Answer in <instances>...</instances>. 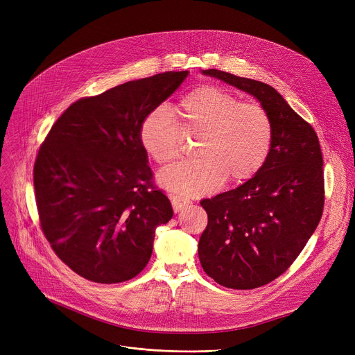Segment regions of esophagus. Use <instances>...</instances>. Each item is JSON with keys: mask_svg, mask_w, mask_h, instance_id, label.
<instances>
[{"mask_svg": "<svg viewBox=\"0 0 355 355\" xmlns=\"http://www.w3.org/2000/svg\"><path fill=\"white\" fill-rule=\"evenodd\" d=\"M170 200H171V204H173V209L175 213H180L181 210H184L187 206H190V201L189 200H184L181 197H177V196H170Z\"/></svg>", "mask_w": 355, "mask_h": 355, "instance_id": "esophagus-1", "label": "esophagus"}]
</instances>
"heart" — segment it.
Returning a JSON list of instances; mask_svg holds the SVG:
<instances>
[{
	"instance_id": "1",
	"label": "heart",
	"mask_w": 355,
	"mask_h": 355,
	"mask_svg": "<svg viewBox=\"0 0 355 355\" xmlns=\"http://www.w3.org/2000/svg\"><path fill=\"white\" fill-rule=\"evenodd\" d=\"M178 118L158 106L139 126L145 153L158 165H170L182 151L184 136L198 137L197 159L180 162L158 175L161 187L177 196L210 193L225 182L237 184L254 177L269 157L273 125L268 110L254 102H241L234 93L202 86L174 106Z\"/></svg>"
}]
</instances>
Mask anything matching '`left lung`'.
Wrapping results in <instances>:
<instances>
[{"mask_svg": "<svg viewBox=\"0 0 355 355\" xmlns=\"http://www.w3.org/2000/svg\"><path fill=\"white\" fill-rule=\"evenodd\" d=\"M202 73L250 93L273 125L260 171L200 201L209 216L198 243L204 272L225 288L254 289L285 273L318 226L325 201L321 146L315 129L272 86L217 69Z\"/></svg>", "mask_w": 355, "mask_h": 355, "instance_id": "obj_1", "label": "left lung"}]
</instances>
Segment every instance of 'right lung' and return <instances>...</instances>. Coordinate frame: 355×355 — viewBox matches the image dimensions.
Returning <instances> with one entry per match:
<instances>
[{
	"instance_id": "1",
	"label": "right lung",
	"mask_w": 355,
	"mask_h": 355,
	"mask_svg": "<svg viewBox=\"0 0 355 355\" xmlns=\"http://www.w3.org/2000/svg\"><path fill=\"white\" fill-rule=\"evenodd\" d=\"M187 74L165 71L76 101L39 149L40 227L62 262L87 281L135 277L153 254L155 229L174 214L153 181L139 126Z\"/></svg>"
}]
</instances>
